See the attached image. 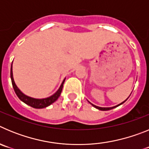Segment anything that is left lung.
Returning a JSON list of instances; mask_svg holds the SVG:
<instances>
[{
  "mask_svg": "<svg viewBox=\"0 0 149 149\" xmlns=\"http://www.w3.org/2000/svg\"><path fill=\"white\" fill-rule=\"evenodd\" d=\"M129 97H130V96H129ZM129 97H128V98H129ZM127 98L125 100V101H124L123 102H122V103H121V104H119L116 105V106L112 107H101L95 106V105H94V104H92V103H90V102H89V101H89V104H91L93 105V106L94 107H95V108H96V109H98V110H112V109L115 108V107H116L119 106V105H121V104H123V103H125V101L127 100Z\"/></svg>",
  "mask_w": 149,
  "mask_h": 149,
  "instance_id": "1",
  "label": "left lung"
}]
</instances>
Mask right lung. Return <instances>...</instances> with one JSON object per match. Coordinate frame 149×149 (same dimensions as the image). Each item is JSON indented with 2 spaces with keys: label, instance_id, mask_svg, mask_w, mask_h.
<instances>
[{
  "label": "right lung",
  "instance_id": "right-lung-1",
  "mask_svg": "<svg viewBox=\"0 0 149 149\" xmlns=\"http://www.w3.org/2000/svg\"><path fill=\"white\" fill-rule=\"evenodd\" d=\"M10 77H11L13 87V89H14L15 94H16L17 96L18 97V98H19L22 101H23L24 103H25L26 104L29 105V106L32 107H33V108H36V109H42V108H45V107H47L51 105V104H53L54 101H56V100L58 99L60 94H61L62 89H63V84H64L65 80V78L63 80V83H62V84L60 85V88H59L58 90L56 91L54 94L51 95L50 97H48V98L39 99V98H31V97H30V96L26 95H24L23 93H22L20 89H18V86H17L16 84H15V81H14V78H13V63H12L11 70H10Z\"/></svg>",
  "mask_w": 149,
  "mask_h": 149
}]
</instances>
